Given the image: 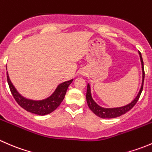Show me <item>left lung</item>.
<instances>
[{
	"label": "left lung",
	"instance_id": "1",
	"mask_svg": "<svg viewBox=\"0 0 152 152\" xmlns=\"http://www.w3.org/2000/svg\"><path fill=\"white\" fill-rule=\"evenodd\" d=\"M139 55H140V62H141L142 65V81L141 87L140 89L138 94L136 96L135 99L129 103V104L123 106V107H115V108H104V107H100L99 104L95 102L92 98L91 95V90H90V86L89 84H87V94H86V99H87V105H88L89 108L90 109L92 112L94 114L99 117L102 118H114L119 117V116L125 114L126 112L129 111L138 101L139 98H140V94L142 93V87H143V82H144V76H145V73H144V67H143V61H142V58L141 56L140 52H139Z\"/></svg>",
	"mask_w": 152,
	"mask_h": 152
}]
</instances>
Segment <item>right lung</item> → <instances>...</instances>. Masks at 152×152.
Listing matches in <instances>:
<instances>
[{
	"label": "right lung",
	"instance_id": "1",
	"mask_svg": "<svg viewBox=\"0 0 152 152\" xmlns=\"http://www.w3.org/2000/svg\"><path fill=\"white\" fill-rule=\"evenodd\" d=\"M73 80V79H71V80L62 82L60 85H58L53 94L47 99H43V100L35 101L26 99L23 96H21L11 82L9 74L7 73V82L10 86V91L17 103L26 111L30 112L34 114L39 115L50 114L60 105L65 98L67 88L69 85L72 83Z\"/></svg>",
	"mask_w": 152,
	"mask_h": 152
}]
</instances>
